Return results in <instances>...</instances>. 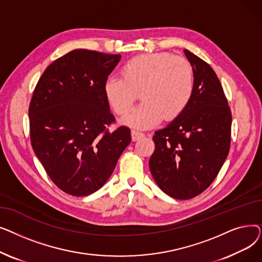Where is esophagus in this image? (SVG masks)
Listing matches in <instances>:
<instances>
[{"label":"esophagus","instance_id":"34e87169","mask_svg":"<svg viewBox=\"0 0 262 262\" xmlns=\"http://www.w3.org/2000/svg\"><path fill=\"white\" fill-rule=\"evenodd\" d=\"M144 134L140 133V132H137V130H132V139L133 141H138L139 139L143 138Z\"/></svg>","mask_w":262,"mask_h":262}]
</instances>
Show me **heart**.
<instances>
[{
  "mask_svg": "<svg viewBox=\"0 0 262 262\" xmlns=\"http://www.w3.org/2000/svg\"><path fill=\"white\" fill-rule=\"evenodd\" d=\"M121 74L106 78L104 94L114 112L125 116L140 92L143 102L122 119L123 124L135 128H150L162 119L175 120L193 98V69L188 60L171 53L139 55L123 66Z\"/></svg>",
  "mask_w": 262,
  "mask_h": 262,
  "instance_id": "1",
  "label": "heart"
}]
</instances>
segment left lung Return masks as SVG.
Returning a JSON list of instances; mask_svg holds the SVG:
<instances>
[{
	"instance_id": "8db88e82",
	"label": "left lung",
	"mask_w": 262,
	"mask_h": 262,
	"mask_svg": "<svg viewBox=\"0 0 262 262\" xmlns=\"http://www.w3.org/2000/svg\"><path fill=\"white\" fill-rule=\"evenodd\" d=\"M194 72L193 98L166 128L155 132L149 170L173 199L189 200L207 189L221 170L230 146L231 113L213 69L185 50Z\"/></svg>"
}]
</instances>
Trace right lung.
<instances>
[{
    "instance_id": "obj_1",
    "label": "right lung",
    "mask_w": 262,
    "mask_h": 262,
    "mask_svg": "<svg viewBox=\"0 0 262 262\" xmlns=\"http://www.w3.org/2000/svg\"><path fill=\"white\" fill-rule=\"evenodd\" d=\"M119 54L77 49L51 63L29 108L31 142L52 182L66 193L86 196L113 174L130 143V130L110 113L103 86Z\"/></svg>"
}]
</instances>
